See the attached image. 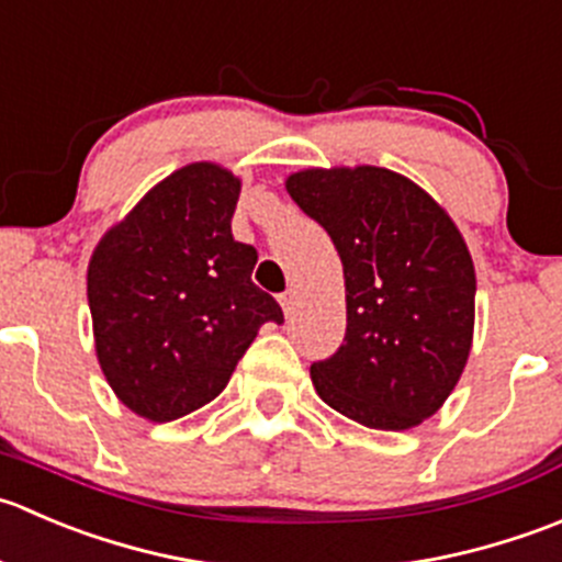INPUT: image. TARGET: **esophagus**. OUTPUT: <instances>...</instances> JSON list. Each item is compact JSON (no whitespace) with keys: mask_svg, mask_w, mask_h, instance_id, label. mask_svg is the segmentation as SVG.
Here are the masks:
<instances>
[{"mask_svg":"<svg viewBox=\"0 0 562 562\" xmlns=\"http://www.w3.org/2000/svg\"><path fill=\"white\" fill-rule=\"evenodd\" d=\"M294 300H297V294L292 292V289H286V292H281L279 294V303H281V308H283V314H292V308H294Z\"/></svg>","mask_w":562,"mask_h":562,"instance_id":"obj_1","label":"esophagus"}]
</instances>
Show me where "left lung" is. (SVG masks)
Instances as JSON below:
<instances>
[{
	"label": "left lung",
	"instance_id": "left-lung-1",
	"mask_svg": "<svg viewBox=\"0 0 562 562\" xmlns=\"http://www.w3.org/2000/svg\"><path fill=\"white\" fill-rule=\"evenodd\" d=\"M286 191L330 235L347 286L344 344L311 363L316 393L369 429H413L451 396L470 355L475 270L457 224L380 166L305 169Z\"/></svg>",
	"mask_w": 562,
	"mask_h": 562
}]
</instances>
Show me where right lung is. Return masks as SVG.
<instances>
[{
    "label": "right lung",
    "mask_w": 562,
    "mask_h": 562,
    "mask_svg": "<svg viewBox=\"0 0 562 562\" xmlns=\"http://www.w3.org/2000/svg\"><path fill=\"white\" fill-rule=\"evenodd\" d=\"M240 180L191 164L105 232L87 270L94 349L120 402L166 424L213 402L281 305L251 281L257 248L237 243Z\"/></svg>",
    "instance_id": "right-lung-1"
}]
</instances>
